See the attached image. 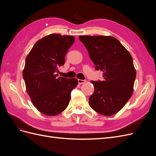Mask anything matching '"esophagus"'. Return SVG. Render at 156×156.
I'll use <instances>...</instances> for the list:
<instances>
[{
    "mask_svg": "<svg viewBox=\"0 0 156 156\" xmlns=\"http://www.w3.org/2000/svg\"><path fill=\"white\" fill-rule=\"evenodd\" d=\"M86 82L85 80H81V79H78V83L79 84H83Z\"/></svg>",
    "mask_w": 156,
    "mask_h": 156,
    "instance_id": "1",
    "label": "esophagus"
}]
</instances>
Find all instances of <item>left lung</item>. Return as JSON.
Instances as JSON below:
<instances>
[{
  "instance_id": "left-lung-1",
  "label": "left lung",
  "mask_w": 156,
  "mask_h": 156,
  "mask_svg": "<svg viewBox=\"0 0 156 156\" xmlns=\"http://www.w3.org/2000/svg\"><path fill=\"white\" fill-rule=\"evenodd\" d=\"M79 38L96 69L103 72V81H91L94 92L89 98V105L102 115H115L124 107L133 92L136 70L132 56L114 37L80 36Z\"/></svg>"
}]
</instances>
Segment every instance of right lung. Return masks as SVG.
<instances>
[{
    "label": "right lung",
    "instance_id": "obj_1",
    "mask_svg": "<svg viewBox=\"0 0 156 156\" xmlns=\"http://www.w3.org/2000/svg\"><path fill=\"white\" fill-rule=\"evenodd\" d=\"M75 41L72 36L52 34L37 41L27 55L23 77L33 105L40 112L55 116L68 107L77 79L58 77L66 54Z\"/></svg>",
    "mask_w": 156,
    "mask_h": 156
}]
</instances>
